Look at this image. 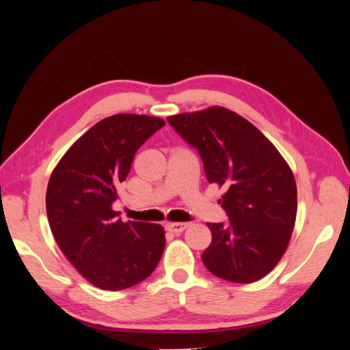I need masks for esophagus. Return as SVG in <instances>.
Here are the masks:
<instances>
[{"mask_svg": "<svg viewBox=\"0 0 350 350\" xmlns=\"http://www.w3.org/2000/svg\"><path fill=\"white\" fill-rule=\"evenodd\" d=\"M188 226V224H166V229L169 232H174V234H181Z\"/></svg>", "mask_w": 350, "mask_h": 350, "instance_id": "obj_1", "label": "esophagus"}]
</instances>
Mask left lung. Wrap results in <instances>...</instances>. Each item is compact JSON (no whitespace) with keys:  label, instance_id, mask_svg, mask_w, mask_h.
<instances>
[{"label":"left lung","instance_id":"left-lung-1","mask_svg":"<svg viewBox=\"0 0 350 350\" xmlns=\"http://www.w3.org/2000/svg\"><path fill=\"white\" fill-rule=\"evenodd\" d=\"M198 150L210 184L224 187L228 224H207L203 262L215 276L252 283L278 266L289 245L298 208L288 162L257 126L237 112L210 107L167 116Z\"/></svg>","mask_w":350,"mask_h":350}]
</instances>
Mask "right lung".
Here are the masks:
<instances>
[{"label": "right lung", "mask_w": 350, "mask_h": 350, "mask_svg": "<svg viewBox=\"0 0 350 350\" xmlns=\"http://www.w3.org/2000/svg\"><path fill=\"white\" fill-rule=\"evenodd\" d=\"M165 121L116 113L94 124L51 174L48 221L59 250L81 276L103 291H122L153 273L165 250L162 225L122 221L112 210L135 152Z\"/></svg>", "instance_id": "add662e5"}]
</instances>
